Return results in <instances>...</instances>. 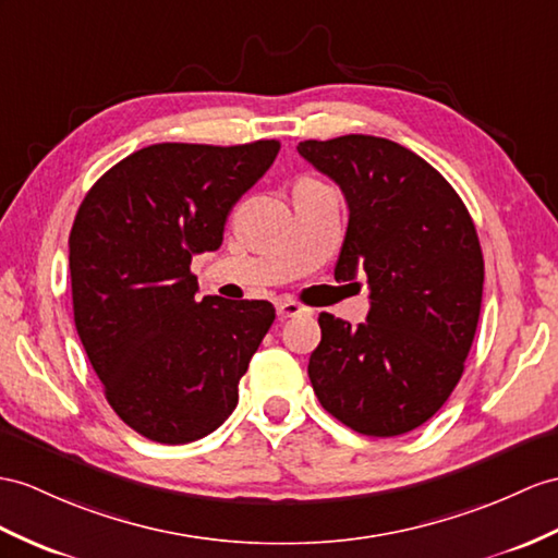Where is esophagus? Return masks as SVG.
I'll return each instance as SVG.
<instances>
[{"label": "esophagus", "instance_id": "34e87169", "mask_svg": "<svg viewBox=\"0 0 558 558\" xmlns=\"http://www.w3.org/2000/svg\"><path fill=\"white\" fill-rule=\"evenodd\" d=\"M277 315H279V319H287V317H298V315H312V310L301 303H295V301H279Z\"/></svg>", "mask_w": 558, "mask_h": 558}]
</instances>
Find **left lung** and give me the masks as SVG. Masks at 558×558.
<instances>
[{"label":"left lung","instance_id":"left-lung-1","mask_svg":"<svg viewBox=\"0 0 558 558\" xmlns=\"http://www.w3.org/2000/svg\"><path fill=\"white\" fill-rule=\"evenodd\" d=\"M298 154L341 186L350 220L333 277H366L372 301L357 326L322 312L312 388L362 436H402L426 424L464 374L485 275L475 225L450 182L390 140H307Z\"/></svg>","mask_w":558,"mask_h":558}]
</instances>
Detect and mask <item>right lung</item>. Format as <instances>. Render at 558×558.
I'll return each instance as SVG.
<instances>
[{"mask_svg": "<svg viewBox=\"0 0 558 558\" xmlns=\"http://www.w3.org/2000/svg\"><path fill=\"white\" fill-rule=\"evenodd\" d=\"M281 144H154L122 158L80 203L68 239L73 315L113 412L140 436L184 445L234 412L239 381L275 322L267 301L196 298V253Z\"/></svg>", "mask_w": 558, "mask_h": 558, "instance_id": "obj_1", "label": "right lung"}]
</instances>
